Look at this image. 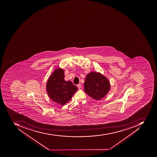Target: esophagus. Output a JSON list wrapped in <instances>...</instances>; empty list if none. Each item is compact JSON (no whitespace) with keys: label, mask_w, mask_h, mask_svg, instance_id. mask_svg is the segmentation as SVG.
I'll return each mask as SVG.
<instances>
[{"label":"esophagus","mask_w":157,"mask_h":157,"mask_svg":"<svg viewBox=\"0 0 157 157\" xmlns=\"http://www.w3.org/2000/svg\"><path fill=\"white\" fill-rule=\"evenodd\" d=\"M77 87H78V89H80L81 87V85L80 83H79L78 85H77Z\"/></svg>","instance_id":"esophagus-1"}]
</instances>
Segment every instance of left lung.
<instances>
[{"label":"left lung","instance_id":"obj_1","mask_svg":"<svg viewBox=\"0 0 157 157\" xmlns=\"http://www.w3.org/2000/svg\"><path fill=\"white\" fill-rule=\"evenodd\" d=\"M84 91L93 99L104 98L110 90L109 81L99 72H91L86 76Z\"/></svg>","mask_w":157,"mask_h":157}]
</instances>
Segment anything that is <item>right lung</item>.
Returning a JSON list of instances; mask_svg holds the SVG:
<instances>
[{
    "mask_svg": "<svg viewBox=\"0 0 157 157\" xmlns=\"http://www.w3.org/2000/svg\"><path fill=\"white\" fill-rule=\"evenodd\" d=\"M64 71L58 68L53 72L47 82L48 95L55 102L64 105L70 100L78 88L70 81L64 80Z\"/></svg>",
    "mask_w": 157,
    "mask_h": 157,
    "instance_id": "right-lung-1",
    "label": "right lung"
}]
</instances>
